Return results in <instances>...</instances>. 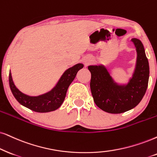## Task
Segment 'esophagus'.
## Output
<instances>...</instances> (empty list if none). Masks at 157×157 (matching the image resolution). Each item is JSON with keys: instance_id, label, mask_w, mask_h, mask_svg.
I'll list each match as a JSON object with an SVG mask.
<instances>
[{"instance_id": "esophagus-1", "label": "esophagus", "mask_w": 157, "mask_h": 157, "mask_svg": "<svg viewBox=\"0 0 157 157\" xmlns=\"http://www.w3.org/2000/svg\"><path fill=\"white\" fill-rule=\"evenodd\" d=\"M90 62H91V60H90V59H85V60H84V64H85V65H88L89 64H90Z\"/></svg>"}]
</instances>
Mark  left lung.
Returning <instances> with one entry per match:
<instances>
[{"label": "left lung", "mask_w": 157, "mask_h": 157, "mask_svg": "<svg viewBox=\"0 0 157 157\" xmlns=\"http://www.w3.org/2000/svg\"><path fill=\"white\" fill-rule=\"evenodd\" d=\"M137 57L132 77L128 82L114 80L104 64L90 65V90L95 104L101 109L111 114H120L136 107L144 98L149 78V65L144 45L140 40L132 38Z\"/></svg>", "instance_id": "obj_1"}]
</instances>
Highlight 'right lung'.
<instances>
[{"label":"right lung","mask_w":157,"mask_h":157,"mask_svg":"<svg viewBox=\"0 0 157 157\" xmlns=\"http://www.w3.org/2000/svg\"><path fill=\"white\" fill-rule=\"evenodd\" d=\"M81 63L69 67L61 75L58 82L48 92L36 96L25 94L17 88L9 72V85L13 96L22 106L36 112H49L56 110L64 102L67 89L76 77L77 73L83 68Z\"/></svg>","instance_id":"obj_1"}]
</instances>
